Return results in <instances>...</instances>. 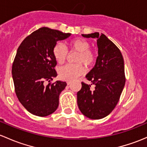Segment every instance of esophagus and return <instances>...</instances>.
Listing matches in <instances>:
<instances>
[{"mask_svg":"<svg viewBox=\"0 0 147 147\" xmlns=\"http://www.w3.org/2000/svg\"><path fill=\"white\" fill-rule=\"evenodd\" d=\"M71 80H66V83H67V85H69V84H70V83H71Z\"/></svg>","mask_w":147,"mask_h":147,"instance_id":"esophagus-1","label":"esophagus"}]
</instances>
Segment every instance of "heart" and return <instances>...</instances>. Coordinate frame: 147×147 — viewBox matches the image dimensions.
<instances>
[{
	"instance_id": "1",
	"label": "heart",
	"mask_w": 147,
	"mask_h": 147,
	"mask_svg": "<svg viewBox=\"0 0 147 147\" xmlns=\"http://www.w3.org/2000/svg\"><path fill=\"white\" fill-rule=\"evenodd\" d=\"M69 47L72 50L78 52L79 55L75 59V65H66L58 69L60 78L63 80H73L82 75L84 68L92 66L95 61L94 53L91 51L90 44L84 38H75L69 42ZM67 49L61 42L55 44L53 48V55L57 63L63 64L67 56Z\"/></svg>"
}]
</instances>
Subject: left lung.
Instances as JSON below:
<instances>
[{"label":"left lung","mask_w":147,"mask_h":147,"mask_svg":"<svg viewBox=\"0 0 147 147\" xmlns=\"http://www.w3.org/2000/svg\"><path fill=\"white\" fill-rule=\"evenodd\" d=\"M97 39L98 56L93 69L86 75L91 84L82 82L77 94L82 113L94 120L107 116L115 109L125 84L124 60L121 52L106 35L98 32L82 34ZM94 84V90L90 85Z\"/></svg>","instance_id":"8db88e82"}]
</instances>
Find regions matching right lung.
I'll list each match as a JSON object with an SVG mask.
<instances>
[{
  "mask_svg": "<svg viewBox=\"0 0 147 147\" xmlns=\"http://www.w3.org/2000/svg\"><path fill=\"white\" fill-rule=\"evenodd\" d=\"M70 33L41 27L26 37L17 51L12 67L15 93L23 106L33 115L44 117L56 111L65 82L50 83L57 76L53 48ZM45 81L49 83L47 86Z\"/></svg>",
  "mask_w": 147,
  "mask_h": 147,
  "instance_id": "right-lung-1",
  "label": "right lung"
}]
</instances>
